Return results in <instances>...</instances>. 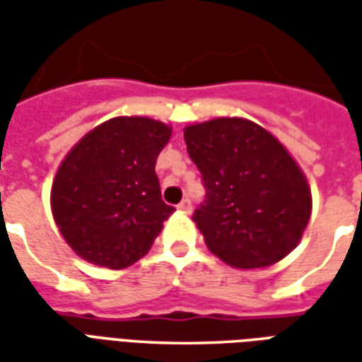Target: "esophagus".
Segmentation results:
<instances>
[{"instance_id": "1", "label": "esophagus", "mask_w": 362, "mask_h": 362, "mask_svg": "<svg viewBox=\"0 0 362 362\" xmlns=\"http://www.w3.org/2000/svg\"><path fill=\"white\" fill-rule=\"evenodd\" d=\"M178 209L184 213H192V202H189L188 197H186V199H182L180 204H178Z\"/></svg>"}]
</instances>
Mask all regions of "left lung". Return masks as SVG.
Here are the masks:
<instances>
[{
  "label": "left lung",
  "instance_id": "1",
  "mask_svg": "<svg viewBox=\"0 0 362 362\" xmlns=\"http://www.w3.org/2000/svg\"><path fill=\"white\" fill-rule=\"evenodd\" d=\"M202 173L204 204L194 211L207 248L225 264H277L308 225L310 188L287 149L250 119L217 118L184 129Z\"/></svg>",
  "mask_w": 362,
  "mask_h": 362
}]
</instances>
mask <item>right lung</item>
Segmentation results:
<instances>
[{
    "label": "right lung",
    "mask_w": 362,
    "mask_h": 362,
    "mask_svg": "<svg viewBox=\"0 0 362 362\" xmlns=\"http://www.w3.org/2000/svg\"><path fill=\"white\" fill-rule=\"evenodd\" d=\"M168 139L170 127L157 119L122 116L67 153L52 184V213L77 256L122 269L149 252L174 211L155 173Z\"/></svg>",
    "instance_id": "add662e5"
}]
</instances>
